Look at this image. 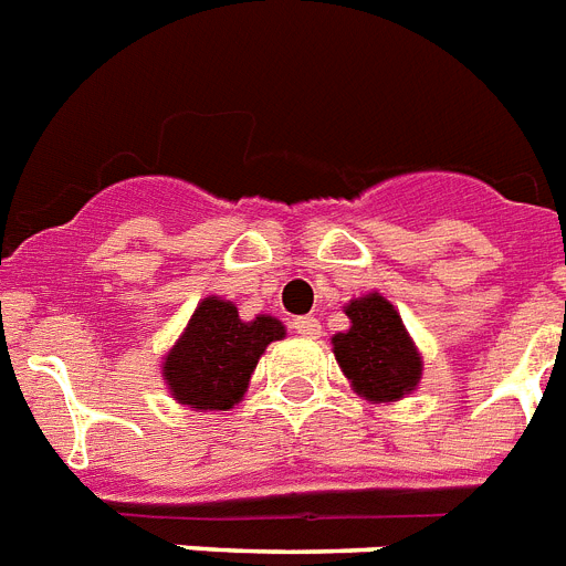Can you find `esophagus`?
<instances>
[{
	"instance_id": "obj_1",
	"label": "esophagus",
	"mask_w": 566,
	"mask_h": 566,
	"mask_svg": "<svg viewBox=\"0 0 566 566\" xmlns=\"http://www.w3.org/2000/svg\"><path fill=\"white\" fill-rule=\"evenodd\" d=\"M294 329H297V335H303V337H317L321 335V323H317V317H312V315L294 317Z\"/></svg>"
}]
</instances>
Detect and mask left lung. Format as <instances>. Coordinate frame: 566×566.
<instances>
[{"mask_svg":"<svg viewBox=\"0 0 566 566\" xmlns=\"http://www.w3.org/2000/svg\"><path fill=\"white\" fill-rule=\"evenodd\" d=\"M346 315L352 329L332 337V346L357 395L386 403L412 392L421 380V357L392 303L366 294L346 306Z\"/></svg>","mask_w":566,"mask_h":566,"instance_id":"left-lung-1","label":"left lung"}]
</instances>
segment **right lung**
Masks as SVG:
<instances>
[{
    "instance_id": "right-lung-1",
    "label": "right lung",
    "mask_w": 566,
    "mask_h": 566,
    "mask_svg": "<svg viewBox=\"0 0 566 566\" xmlns=\"http://www.w3.org/2000/svg\"><path fill=\"white\" fill-rule=\"evenodd\" d=\"M286 335L269 315L240 321L237 306L206 297L188 321L186 335L166 357L163 378L180 403L191 409H231L243 398L251 371L272 340Z\"/></svg>"
}]
</instances>
